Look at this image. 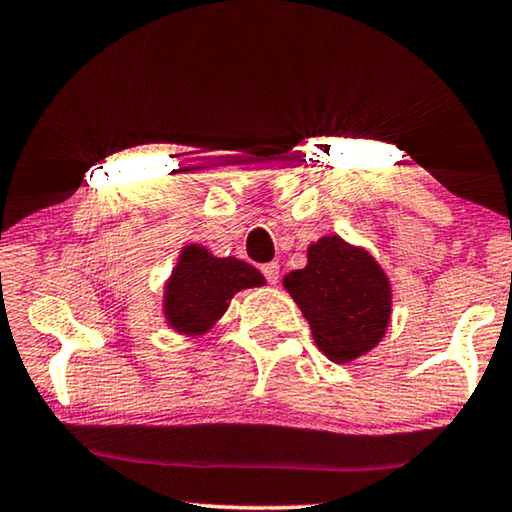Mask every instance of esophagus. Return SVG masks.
<instances>
[{"label": "esophagus", "mask_w": 512, "mask_h": 512, "mask_svg": "<svg viewBox=\"0 0 512 512\" xmlns=\"http://www.w3.org/2000/svg\"><path fill=\"white\" fill-rule=\"evenodd\" d=\"M262 273H264L266 283H269V285H276V283H278V278H280V264H278V262L262 264Z\"/></svg>", "instance_id": "obj_1"}]
</instances>
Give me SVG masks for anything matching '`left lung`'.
<instances>
[{
    "label": "left lung",
    "instance_id": "8db88e82",
    "mask_svg": "<svg viewBox=\"0 0 512 512\" xmlns=\"http://www.w3.org/2000/svg\"><path fill=\"white\" fill-rule=\"evenodd\" d=\"M285 287L331 362L364 355L385 334L392 308L390 283L369 253L338 236L313 243L306 269L292 271Z\"/></svg>",
    "mask_w": 512,
    "mask_h": 512
}]
</instances>
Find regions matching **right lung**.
Instances as JSON below:
<instances>
[{"mask_svg": "<svg viewBox=\"0 0 512 512\" xmlns=\"http://www.w3.org/2000/svg\"><path fill=\"white\" fill-rule=\"evenodd\" d=\"M262 283L255 266L187 246L167 285V320L185 334H201L227 311L234 292Z\"/></svg>", "mask_w": 512, "mask_h": 512, "instance_id": "obj_1", "label": "right lung"}]
</instances>
